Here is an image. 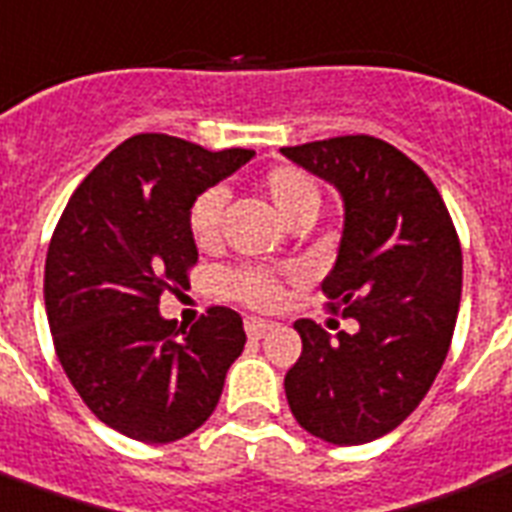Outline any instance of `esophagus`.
<instances>
[{"label":"esophagus","mask_w":512,"mask_h":512,"mask_svg":"<svg viewBox=\"0 0 512 512\" xmlns=\"http://www.w3.org/2000/svg\"><path fill=\"white\" fill-rule=\"evenodd\" d=\"M271 322H265V319H257V317H249L247 322H244V330H247V335L252 338V341H257V338H263L268 330H271Z\"/></svg>","instance_id":"obj_1"}]
</instances>
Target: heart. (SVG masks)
Listing matches in <instances>:
<instances>
[{"label": "heart", "instance_id": "b5f03b06", "mask_svg": "<svg viewBox=\"0 0 512 512\" xmlns=\"http://www.w3.org/2000/svg\"><path fill=\"white\" fill-rule=\"evenodd\" d=\"M260 190L276 206L284 220L298 222L300 217L317 214L319 187L298 166H273L260 177ZM225 193L220 187H209L195 198L187 212V228L198 247H212L220 236ZM228 298L239 300L249 308H271L282 298V279L265 268H236L225 276Z\"/></svg>", "mask_w": 512, "mask_h": 512}]
</instances>
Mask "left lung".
Returning <instances> with one entry per match:
<instances>
[{
  "label": "left lung",
  "mask_w": 512,
  "mask_h": 512,
  "mask_svg": "<svg viewBox=\"0 0 512 512\" xmlns=\"http://www.w3.org/2000/svg\"><path fill=\"white\" fill-rule=\"evenodd\" d=\"M282 155L341 193V247L322 292L360 325L330 338L298 319L303 351L284 392L314 438L360 446L403 424L443 368L462 298V247L438 187L384 139L335 136Z\"/></svg>",
  "instance_id": "left-lung-1"
}]
</instances>
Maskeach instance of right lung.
<instances>
[{
  "label": "right lung",
  "instance_id": "add662e5",
  "mask_svg": "<svg viewBox=\"0 0 512 512\" xmlns=\"http://www.w3.org/2000/svg\"><path fill=\"white\" fill-rule=\"evenodd\" d=\"M255 152L204 150L169 134L117 144L80 182L45 260V308L61 368L107 427L142 443L195 432L220 403L247 335L225 306L190 330L163 319L198 249L187 212Z\"/></svg>",
  "mask_w": 512,
  "mask_h": 512
}]
</instances>
